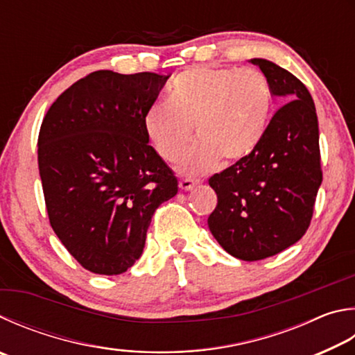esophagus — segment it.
Here are the masks:
<instances>
[{
    "label": "esophagus",
    "instance_id": "obj_1",
    "mask_svg": "<svg viewBox=\"0 0 355 355\" xmlns=\"http://www.w3.org/2000/svg\"><path fill=\"white\" fill-rule=\"evenodd\" d=\"M197 183H198L197 180L183 178V180H180V189H182V191H191Z\"/></svg>",
    "mask_w": 355,
    "mask_h": 355
}]
</instances>
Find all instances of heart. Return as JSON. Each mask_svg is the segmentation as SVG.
I'll return each instance as SVG.
<instances>
[{"mask_svg":"<svg viewBox=\"0 0 355 355\" xmlns=\"http://www.w3.org/2000/svg\"><path fill=\"white\" fill-rule=\"evenodd\" d=\"M272 89L254 68H208L184 71L169 85V99L155 102L144 116V128L158 155L169 163L184 158L182 171L198 173L220 158L234 163L256 150L267 130Z\"/></svg>","mask_w":355,"mask_h":355,"instance_id":"b5f03b06","label":"heart"}]
</instances>
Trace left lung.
I'll return each instance as SVG.
<instances>
[{
  "instance_id": "1",
  "label": "left lung",
  "mask_w": 355,
  "mask_h": 355,
  "mask_svg": "<svg viewBox=\"0 0 355 355\" xmlns=\"http://www.w3.org/2000/svg\"><path fill=\"white\" fill-rule=\"evenodd\" d=\"M273 96V114L256 150L209 178L217 206L208 217L216 241L231 256L261 261L298 242L309 228L323 172L318 118L304 83L266 59H251Z\"/></svg>"
}]
</instances>
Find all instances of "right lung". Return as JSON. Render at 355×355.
Masks as SVG:
<instances>
[{
  "label": "right lung",
  "instance_id": "add662e5",
  "mask_svg": "<svg viewBox=\"0 0 355 355\" xmlns=\"http://www.w3.org/2000/svg\"><path fill=\"white\" fill-rule=\"evenodd\" d=\"M167 79L94 71L65 89L42 122L38 171L49 223L96 275H121L139 259L153 212L178 191L144 128Z\"/></svg>",
  "mask_w": 355,
  "mask_h": 355
}]
</instances>
